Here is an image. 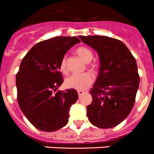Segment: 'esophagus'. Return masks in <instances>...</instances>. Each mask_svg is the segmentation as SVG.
<instances>
[{
    "label": "esophagus",
    "mask_w": 154,
    "mask_h": 154,
    "mask_svg": "<svg viewBox=\"0 0 154 154\" xmlns=\"http://www.w3.org/2000/svg\"><path fill=\"white\" fill-rule=\"evenodd\" d=\"M83 94H85V92H84V91H78V95H79V96H82Z\"/></svg>",
    "instance_id": "esophagus-1"
}]
</instances>
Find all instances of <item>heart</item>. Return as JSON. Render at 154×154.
Returning <instances> with one entry per match:
<instances>
[{"label":"heart","instance_id":"obj_1","mask_svg":"<svg viewBox=\"0 0 154 154\" xmlns=\"http://www.w3.org/2000/svg\"><path fill=\"white\" fill-rule=\"evenodd\" d=\"M76 54L79 55L82 60L85 63H89L92 59V53L89 48L85 47H79L76 49ZM60 70L63 73L67 72L66 66V58L64 57L60 62ZM93 78L89 73H85L82 75H72L65 80V86L69 89L82 91L87 89L92 85Z\"/></svg>","mask_w":154,"mask_h":154}]
</instances>
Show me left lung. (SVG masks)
Instances as JSON below:
<instances>
[{"label": "left lung", "instance_id": "8db88e82", "mask_svg": "<svg viewBox=\"0 0 154 154\" xmlns=\"http://www.w3.org/2000/svg\"><path fill=\"white\" fill-rule=\"evenodd\" d=\"M97 51L99 75L87 106L89 122L102 129L122 123L131 112L140 84L137 62L124 43L107 36H79Z\"/></svg>", "mask_w": 154, "mask_h": 154}]
</instances>
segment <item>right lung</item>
I'll list each match as a JSON object with an SVG mask.
<instances>
[{
  "label": "right lung",
  "instance_id": "1",
  "mask_svg": "<svg viewBox=\"0 0 154 154\" xmlns=\"http://www.w3.org/2000/svg\"><path fill=\"white\" fill-rule=\"evenodd\" d=\"M76 37L59 36L42 41L23 58L16 75L17 103L37 129L54 132L69 122V110L78 99L75 89L56 91L63 82L59 72L65 54L79 43Z\"/></svg>",
  "mask_w": 154,
  "mask_h": 154
}]
</instances>
